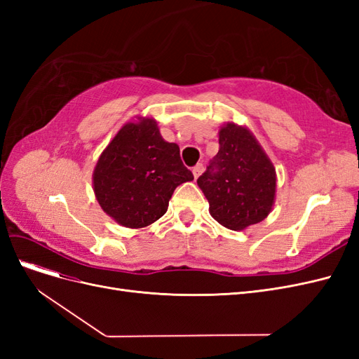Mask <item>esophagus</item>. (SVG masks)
Listing matches in <instances>:
<instances>
[{"label":"esophagus","mask_w":359,"mask_h":359,"mask_svg":"<svg viewBox=\"0 0 359 359\" xmlns=\"http://www.w3.org/2000/svg\"><path fill=\"white\" fill-rule=\"evenodd\" d=\"M202 172H203V165H202V163H198L196 166H193V175H194V178H198Z\"/></svg>","instance_id":"34e87169"}]
</instances>
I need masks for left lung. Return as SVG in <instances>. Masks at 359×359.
<instances>
[{
    "mask_svg": "<svg viewBox=\"0 0 359 359\" xmlns=\"http://www.w3.org/2000/svg\"><path fill=\"white\" fill-rule=\"evenodd\" d=\"M219 145L198 186L214 219L227 229L243 231L262 222L273 208L276 169L245 127H222Z\"/></svg>",
    "mask_w": 359,
    "mask_h": 359,
    "instance_id": "obj_1",
    "label": "left lung"
}]
</instances>
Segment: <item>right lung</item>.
Here are the masks:
<instances>
[{"label":"right lung","mask_w":359,"mask_h":359,"mask_svg":"<svg viewBox=\"0 0 359 359\" xmlns=\"http://www.w3.org/2000/svg\"><path fill=\"white\" fill-rule=\"evenodd\" d=\"M193 173L180 147L158 133L154 119L126 124L94 169L95 198L106 214L126 227H145L168 211L169 199Z\"/></svg>","instance_id":"add662e5"}]
</instances>
